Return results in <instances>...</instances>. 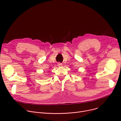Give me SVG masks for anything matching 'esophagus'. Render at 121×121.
I'll list each match as a JSON object with an SVG mask.
<instances>
[{
    "mask_svg": "<svg viewBox=\"0 0 121 121\" xmlns=\"http://www.w3.org/2000/svg\"><path fill=\"white\" fill-rule=\"evenodd\" d=\"M58 66L59 67H61L62 66V64H61V63H58Z\"/></svg>",
    "mask_w": 121,
    "mask_h": 121,
    "instance_id": "34e87169",
    "label": "esophagus"
}]
</instances>
